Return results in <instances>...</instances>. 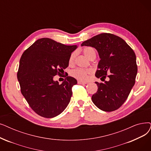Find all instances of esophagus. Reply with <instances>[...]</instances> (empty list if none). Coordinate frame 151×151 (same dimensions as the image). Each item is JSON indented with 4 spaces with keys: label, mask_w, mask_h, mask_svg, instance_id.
<instances>
[{
    "label": "esophagus",
    "mask_w": 151,
    "mask_h": 151,
    "mask_svg": "<svg viewBox=\"0 0 151 151\" xmlns=\"http://www.w3.org/2000/svg\"><path fill=\"white\" fill-rule=\"evenodd\" d=\"M78 83L79 84H87V82H85V81H83L79 80V81H78Z\"/></svg>",
    "instance_id": "esophagus-1"
}]
</instances>
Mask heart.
<instances>
[{
	"mask_svg": "<svg viewBox=\"0 0 151 151\" xmlns=\"http://www.w3.org/2000/svg\"><path fill=\"white\" fill-rule=\"evenodd\" d=\"M83 52L84 55L86 56L88 58L93 54H96V51L94 48L87 47H85L83 50ZM75 54H71L68 58V64L70 65H73L75 59ZM92 73V70L91 69H83V68H76L71 71V75L72 76L76 78L78 80H80L81 81H86L88 78V75Z\"/></svg>",
	"mask_w": 151,
	"mask_h": 151,
	"instance_id": "b5f03b06",
	"label": "heart"
}]
</instances>
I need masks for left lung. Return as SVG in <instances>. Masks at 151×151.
<instances>
[{
	"instance_id": "1",
	"label": "left lung",
	"mask_w": 151,
	"mask_h": 151,
	"mask_svg": "<svg viewBox=\"0 0 151 151\" xmlns=\"http://www.w3.org/2000/svg\"><path fill=\"white\" fill-rule=\"evenodd\" d=\"M84 45L95 48L99 54L96 76L101 80L109 78L104 83L96 82L98 89L92 101L105 112L114 111L125 102L135 83L137 67L134 52L123 39L110 33L96 35L84 41Z\"/></svg>"
}]
</instances>
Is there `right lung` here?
<instances>
[{
    "instance_id": "1",
    "label": "right lung",
    "mask_w": 151,
    "mask_h": 151,
    "mask_svg": "<svg viewBox=\"0 0 151 151\" xmlns=\"http://www.w3.org/2000/svg\"><path fill=\"white\" fill-rule=\"evenodd\" d=\"M76 48V45H67L49 38H41L22 54L18 80L22 94L39 115L55 117L68 105L76 80L67 76L60 84L54 77L63 73L71 52Z\"/></svg>"
}]
</instances>
